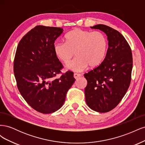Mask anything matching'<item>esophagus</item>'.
<instances>
[{"label":"esophagus","instance_id":"obj_1","mask_svg":"<svg viewBox=\"0 0 145 145\" xmlns=\"http://www.w3.org/2000/svg\"><path fill=\"white\" fill-rule=\"evenodd\" d=\"M81 76V74H78V73H74V77L76 78H77L78 77H80Z\"/></svg>","mask_w":145,"mask_h":145}]
</instances>
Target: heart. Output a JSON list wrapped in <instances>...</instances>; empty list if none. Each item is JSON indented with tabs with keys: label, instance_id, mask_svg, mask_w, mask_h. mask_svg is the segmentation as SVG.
<instances>
[{
	"label": "heart",
	"instance_id": "1",
	"mask_svg": "<svg viewBox=\"0 0 145 145\" xmlns=\"http://www.w3.org/2000/svg\"><path fill=\"white\" fill-rule=\"evenodd\" d=\"M65 43H56V56L65 64H68L74 56L76 59L68 68L74 71H82L89 65L97 67L103 62L108 50V40L100 31H91L76 28L65 37Z\"/></svg>",
	"mask_w": 145,
	"mask_h": 145
}]
</instances>
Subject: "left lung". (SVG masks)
<instances>
[{"label": "left lung", "mask_w": 145, "mask_h": 145, "mask_svg": "<svg viewBox=\"0 0 145 145\" xmlns=\"http://www.w3.org/2000/svg\"><path fill=\"white\" fill-rule=\"evenodd\" d=\"M91 28L106 33L109 46L101 64L84 74L88 82L85 100L93 110L107 112L117 106L129 88L133 54L129 43L118 31L102 24Z\"/></svg>", "instance_id": "left-lung-1"}]
</instances>
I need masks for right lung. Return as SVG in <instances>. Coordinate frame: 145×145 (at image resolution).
I'll list each match as a JSON object with an SVG mask.
<instances>
[{
  "label": "right lung",
  "mask_w": 145,
  "mask_h": 145,
  "mask_svg": "<svg viewBox=\"0 0 145 145\" xmlns=\"http://www.w3.org/2000/svg\"><path fill=\"white\" fill-rule=\"evenodd\" d=\"M63 31L61 28L36 26L16 50L13 68L17 88L29 106L40 113L50 114L62 107L76 80L73 72L62 73L63 66L54 51V42Z\"/></svg>",
  "instance_id": "add662e5"
}]
</instances>
